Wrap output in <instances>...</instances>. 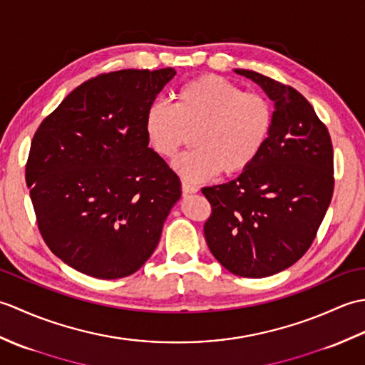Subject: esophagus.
I'll use <instances>...</instances> for the list:
<instances>
[{"label":"esophagus","mask_w":365,"mask_h":365,"mask_svg":"<svg viewBox=\"0 0 365 365\" xmlns=\"http://www.w3.org/2000/svg\"><path fill=\"white\" fill-rule=\"evenodd\" d=\"M182 192L183 195H192V192H197V187L187 182H182Z\"/></svg>","instance_id":"esophagus-1"}]
</instances>
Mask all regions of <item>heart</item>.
Listing matches in <instances>:
<instances>
[{
  "instance_id": "heart-1",
  "label": "heart",
  "mask_w": 365,
  "mask_h": 365,
  "mask_svg": "<svg viewBox=\"0 0 365 365\" xmlns=\"http://www.w3.org/2000/svg\"><path fill=\"white\" fill-rule=\"evenodd\" d=\"M273 120V106L262 94L207 73L185 83L174 106L153 102L145 114V133L163 158H173L192 135L195 149L177 157L174 169L185 180L202 182L250 168L265 147Z\"/></svg>"
}]
</instances>
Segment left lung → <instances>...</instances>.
Returning a JSON list of instances; mask_svg holds the SVG:
<instances>
[{
  "label": "left lung",
  "mask_w": 365,
  "mask_h": 365,
  "mask_svg": "<svg viewBox=\"0 0 365 365\" xmlns=\"http://www.w3.org/2000/svg\"><path fill=\"white\" fill-rule=\"evenodd\" d=\"M262 86L276 111L268 141L235 180L202 188L204 224L215 259L242 277L292 267L311 247L334 191V152L327 125L297 89L237 68Z\"/></svg>",
  "instance_id": "obj_1"
}]
</instances>
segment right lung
Returning <instances> with one entry per match:
<instances>
[{
    "label": "right lung",
    "mask_w": 365,
    "mask_h": 365,
    "mask_svg": "<svg viewBox=\"0 0 365 365\" xmlns=\"http://www.w3.org/2000/svg\"><path fill=\"white\" fill-rule=\"evenodd\" d=\"M174 75L173 67L97 75L36 130L25 177L37 227L80 273L130 276L160 242L182 190L149 147L145 114Z\"/></svg>",
    "instance_id": "obj_1"
}]
</instances>
